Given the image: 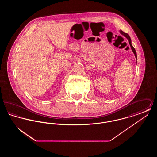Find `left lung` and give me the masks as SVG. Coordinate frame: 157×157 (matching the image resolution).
<instances>
[{
  "label": "left lung",
  "mask_w": 157,
  "mask_h": 157,
  "mask_svg": "<svg viewBox=\"0 0 157 157\" xmlns=\"http://www.w3.org/2000/svg\"><path fill=\"white\" fill-rule=\"evenodd\" d=\"M121 34H122L124 36H125L128 39V41H129V45H130V46H131V49H132V52L134 53L135 58H136V51H135V49L132 46V45L131 44V38L129 37V36L127 33L124 32H122V31H121Z\"/></svg>",
  "instance_id": "1"
}]
</instances>
